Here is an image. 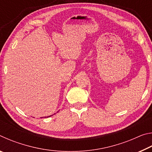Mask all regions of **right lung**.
<instances>
[{"instance_id":"add662e5","label":"right lung","mask_w":152,"mask_h":152,"mask_svg":"<svg viewBox=\"0 0 152 152\" xmlns=\"http://www.w3.org/2000/svg\"><path fill=\"white\" fill-rule=\"evenodd\" d=\"M51 115H50V116H48V117H45V118H46V117H51ZM42 118H43V117H42Z\"/></svg>"}]
</instances>
